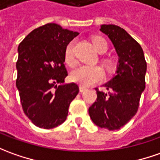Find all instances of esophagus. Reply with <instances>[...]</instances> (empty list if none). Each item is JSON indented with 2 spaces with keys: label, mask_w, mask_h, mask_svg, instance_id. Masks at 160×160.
Returning a JSON list of instances; mask_svg holds the SVG:
<instances>
[{
  "label": "esophagus",
  "mask_w": 160,
  "mask_h": 160,
  "mask_svg": "<svg viewBox=\"0 0 160 160\" xmlns=\"http://www.w3.org/2000/svg\"><path fill=\"white\" fill-rule=\"evenodd\" d=\"M86 90H87V88H85V87H82V86H80V92L83 93V92H85Z\"/></svg>",
  "instance_id": "1"
}]
</instances>
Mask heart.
<instances>
[{
  "label": "heart",
  "instance_id": "heart-1",
  "mask_svg": "<svg viewBox=\"0 0 160 160\" xmlns=\"http://www.w3.org/2000/svg\"><path fill=\"white\" fill-rule=\"evenodd\" d=\"M93 43L95 50L100 53L105 52L108 49V43L106 40L101 37H96L93 39ZM73 48H74V42L72 41L66 46L65 57L68 64L73 65L75 63V59L73 57ZM108 68H110L112 64L109 61L106 64ZM72 80L74 82L80 84L82 87H88L91 85L98 82L102 79V71L99 66H80L76 67L71 74Z\"/></svg>",
  "mask_w": 160,
  "mask_h": 160
}]
</instances>
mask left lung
<instances>
[{"mask_svg": "<svg viewBox=\"0 0 160 160\" xmlns=\"http://www.w3.org/2000/svg\"><path fill=\"white\" fill-rule=\"evenodd\" d=\"M118 56L116 73L103 85L108 93L99 91L96 102L88 108L95 125L108 130H119L136 115L145 88L146 62L143 49L127 31L113 24H102Z\"/></svg>", "mask_w": 160, "mask_h": 160, "instance_id": "1", "label": "left lung"}]
</instances>
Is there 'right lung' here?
<instances>
[{"label": "right lung", "mask_w": 160, "mask_h": 160, "mask_svg": "<svg viewBox=\"0 0 160 160\" xmlns=\"http://www.w3.org/2000/svg\"><path fill=\"white\" fill-rule=\"evenodd\" d=\"M79 35L56 23L33 30L18 46L16 88L22 109L35 125L52 129L66 121L78 85L64 83L66 46Z\"/></svg>", "instance_id": "1"}]
</instances>
